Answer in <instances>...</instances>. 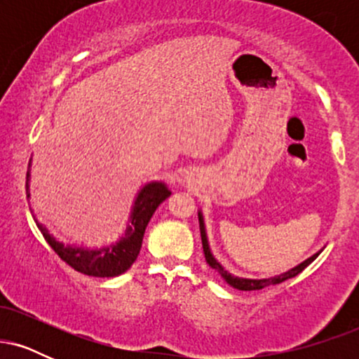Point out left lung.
Listing matches in <instances>:
<instances>
[{"instance_id": "left-lung-1", "label": "left lung", "mask_w": 359, "mask_h": 359, "mask_svg": "<svg viewBox=\"0 0 359 359\" xmlns=\"http://www.w3.org/2000/svg\"><path fill=\"white\" fill-rule=\"evenodd\" d=\"M199 228H201V240H203V250H204V257H205V262H208V265L211 266L217 271V273L221 275L222 280H224L226 283H229V285L238 288V290H259V288H265V287H270V285H277V283H282L285 282L288 278H294L295 275H299L300 271L304 269H307L309 265H311L314 259L319 257V253L312 255L311 258H307L306 262H302L300 265L295 266V269L285 271V273L282 275H277V277H271V278H259V280H253V278H240V277H234V275L229 273V271H226L222 266L217 263V259L212 257L211 250H209V243H208V236H205V228H204V219H203V214L199 212Z\"/></svg>"}]
</instances>
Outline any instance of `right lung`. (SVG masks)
<instances>
[{"label": "right lung", "instance_id": "1", "mask_svg": "<svg viewBox=\"0 0 359 359\" xmlns=\"http://www.w3.org/2000/svg\"><path fill=\"white\" fill-rule=\"evenodd\" d=\"M27 191H28V174H27ZM170 191L163 182L147 184L138 194L135 201L133 212H131L130 224H128L125 236L116 245H109L101 250H84L77 246H65L55 238L50 236L47 228L36 224L42 231L52 250L64 259L69 266L76 271L89 275V277H118L125 273L137 259L140 248H142L143 234H145L148 221L154 216L155 209L170 196ZM30 196V194H28Z\"/></svg>", "mask_w": 359, "mask_h": 359}]
</instances>
